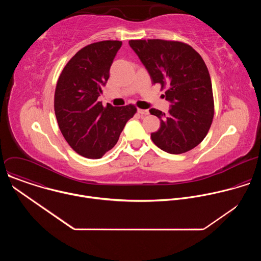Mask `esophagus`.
<instances>
[{"instance_id": "esophagus-1", "label": "esophagus", "mask_w": 261, "mask_h": 261, "mask_svg": "<svg viewBox=\"0 0 261 261\" xmlns=\"http://www.w3.org/2000/svg\"><path fill=\"white\" fill-rule=\"evenodd\" d=\"M137 113H138L139 115H141V116H147V115H148V110L138 108V109H137Z\"/></svg>"}]
</instances>
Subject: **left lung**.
<instances>
[{
	"instance_id": "8db88e82",
	"label": "left lung",
	"mask_w": 261,
	"mask_h": 261,
	"mask_svg": "<svg viewBox=\"0 0 261 261\" xmlns=\"http://www.w3.org/2000/svg\"><path fill=\"white\" fill-rule=\"evenodd\" d=\"M130 46L150 73L153 84L165 91L171 103L168 115L152 108L160 128L153 142L169 154H182L206 136L214 118L211 76L201 56L189 44L162 39L130 40Z\"/></svg>"
}]
</instances>
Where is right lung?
Instances as JSON below:
<instances>
[{"mask_svg":"<svg viewBox=\"0 0 261 261\" xmlns=\"http://www.w3.org/2000/svg\"><path fill=\"white\" fill-rule=\"evenodd\" d=\"M122 41L105 40L85 46L64 67L55 92V114L69 145L83 157L99 159L119 140L136 114L133 104L116 107L98 101Z\"/></svg>","mask_w":261,"mask_h":261,"instance_id":"1","label":"right lung"}]
</instances>
